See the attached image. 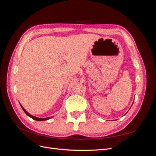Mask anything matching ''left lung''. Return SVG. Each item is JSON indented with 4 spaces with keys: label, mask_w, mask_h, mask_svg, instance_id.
Masks as SVG:
<instances>
[{
    "label": "left lung",
    "mask_w": 156,
    "mask_h": 156,
    "mask_svg": "<svg viewBox=\"0 0 156 156\" xmlns=\"http://www.w3.org/2000/svg\"><path fill=\"white\" fill-rule=\"evenodd\" d=\"M133 104H132V105H131V106H132V105H133ZM131 107H130V108H131ZM126 113H127V112H126Z\"/></svg>",
    "instance_id": "left-lung-1"
}]
</instances>
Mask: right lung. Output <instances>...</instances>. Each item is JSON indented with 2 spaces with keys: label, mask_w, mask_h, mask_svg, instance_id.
Masks as SVG:
<instances>
[{
  "label": "right lung",
  "mask_w": 156,
  "mask_h": 156,
  "mask_svg": "<svg viewBox=\"0 0 156 156\" xmlns=\"http://www.w3.org/2000/svg\"><path fill=\"white\" fill-rule=\"evenodd\" d=\"M20 105H21V108H22V109L23 110V111H24L25 113H26V115H27V116H29V117H30V118H32V119H34V120H37V121H44V120H49V119H52V118H53V116H51V117H48V118H37V117H36V116H32V115H31L30 114H29V112H28L24 108H23V107L20 104Z\"/></svg>",
  "instance_id": "obj_1"
}]
</instances>
